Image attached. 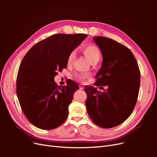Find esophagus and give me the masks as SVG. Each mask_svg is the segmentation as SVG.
Wrapping results in <instances>:
<instances>
[{
    "label": "esophagus",
    "instance_id": "esophagus-1",
    "mask_svg": "<svg viewBox=\"0 0 157 157\" xmlns=\"http://www.w3.org/2000/svg\"><path fill=\"white\" fill-rule=\"evenodd\" d=\"M79 89L80 90H83V89H84V87H83V86H82V85H79Z\"/></svg>",
    "mask_w": 157,
    "mask_h": 157
}]
</instances>
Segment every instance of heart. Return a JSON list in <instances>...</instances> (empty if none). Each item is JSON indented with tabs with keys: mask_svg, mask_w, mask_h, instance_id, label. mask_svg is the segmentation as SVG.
Instances as JSON below:
<instances>
[{
	"mask_svg": "<svg viewBox=\"0 0 157 157\" xmlns=\"http://www.w3.org/2000/svg\"><path fill=\"white\" fill-rule=\"evenodd\" d=\"M84 55L86 57V58L89 60L90 63L94 62H98V60L101 56V52L97 45L92 44H87L84 45L82 48L81 49ZM75 58V52L72 51L67 57V63L68 65H71L73 62L74 59ZM74 78L79 81H83L85 78L88 77V75L81 74H75L74 75Z\"/></svg>",
	"mask_w": 157,
	"mask_h": 157,
	"instance_id": "1",
	"label": "heart"
}]
</instances>
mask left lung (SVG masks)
Returning a JSON list of instances; mask_svg holds the SVG:
<instances>
[{"label": "left lung", "mask_w": 157, "mask_h": 157, "mask_svg": "<svg viewBox=\"0 0 157 157\" xmlns=\"http://www.w3.org/2000/svg\"><path fill=\"white\" fill-rule=\"evenodd\" d=\"M103 55L95 85L107 86L104 92L85 86L87 113L94 123L105 128L117 126L131 115L138 98L140 72L132 51L111 38L94 37Z\"/></svg>", "instance_id": "left-lung-1"}]
</instances>
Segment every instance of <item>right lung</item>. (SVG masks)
Listing matches in <instances>:
<instances>
[{
	"label": "right lung",
	"mask_w": 157,
	"mask_h": 157,
	"mask_svg": "<svg viewBox=\"0 0 157 157\" xmlns=\"http://www.w3.org/2000/svg\"><path fill=\"white\" fill-rule=\"evenodd\" d=\"M87 37L85 34H56L33 46L20 65L17 94L26 118L35 126L52 129L63 124L69 114L76 83L54 82L58 72L67 68L69 54Z\"/></svg>",
	"instance_id": "1"
}]
</instances>
